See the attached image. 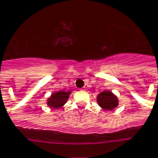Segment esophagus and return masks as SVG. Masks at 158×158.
<instances>
[{"mask_svg":"<svg viewBox=\"0 0 158 158\" xmlns=\"http://www.w3.org/2000/svg\"><path fill=\"white\" fill-rule=\"evenodd\" d=\"M84 90H85V89H84Z\"/></svg>","mask_w":158,"mask_h":158,"instance_id":"esophagus-1","label":"esophagus"}]
</instances>
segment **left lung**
<instances>
[{
  "label": "left lung",
  "mask_w": 158,
  "mask_h": 158,
  "mask_svg": "<svg viewBox=\"0 0 158 158\" xmlns=\"http://www.w3.org/2000/svg\"><path fill=\"white\" fill-rule=\"evenodd\" d=\"M99 106L106 110H113L118 104V98L110 91H103L98 95Z\"/></svg>",
  "instance_id": "obj_1"
}]
</instances>
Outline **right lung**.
<instances>
[{
    "label": "right lung",
    "mask_w": 158,
    "mask_h": 158,
    "mask_svg": "<svg viewBox=\"0 0 158 158\" xmlns=\"http://www.w3.org/2000/svg\"><path fill=\"white\" fill-rule=\"evenodd\" d=\"M70 94V91L64 92V91H59L51 95V98L48 99V105L50 108H59L64 104L67 102L69 95Z\"/></svg>",
    "instance_id": "right-lung-1"
}]
</instances>
